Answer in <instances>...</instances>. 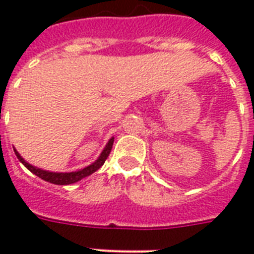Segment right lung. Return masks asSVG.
<instances>
[{
    "instance_id": "1",
    "label": "right lung",
    "mask_w": 254,
    "mask_h": 254,
    "mask_svg": "<svg viewBox=\"0 0 254 254\" xmlns=\"http://www.w3.org/2000/svg\"><path fill=\"white\" fill-rule=\"evenodd\" d=\"M113 141H115V137H112L108 143L104 147V150L101 151V154L97 159H96L95 162L91 163L89 166L84 167V169L76 170V171H69V173H53V171H47V170H42L39 167H35L33 165H30L29 162H26L25 159L22 158L21 154L18 153L15 149H14V153L17 155V158L19 159V162L23 163V166L27 167V170H30L31 173L35 174L37 177H39L41 179L46 182H50V183H53V185H59V186H65V185H72V183H76V182L81 181L83 178L89 177L91 174H93L95 171L100 169V167L103 166L104 162H105V159L108 158V155L111 153L112 146H113Z\"/></svg>"
}]
</instances>
